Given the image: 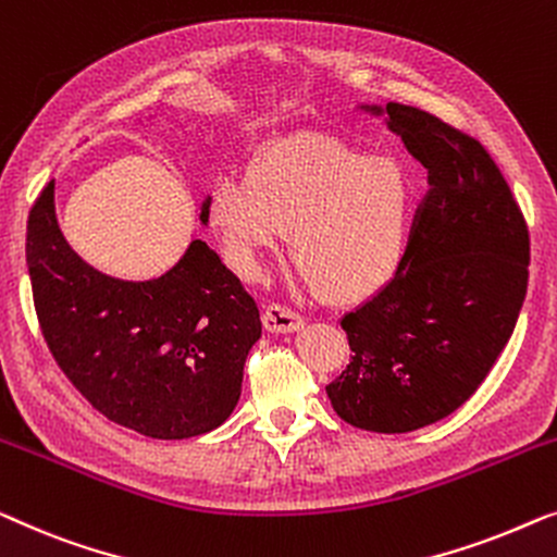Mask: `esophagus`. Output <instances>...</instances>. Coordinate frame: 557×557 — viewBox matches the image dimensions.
Returning <instances> with one entry per match:
<instances>
[{
    "mask_svg": "<svg viewBox=\"0 0 557 557\" xmlns=\"http://www.w3.org/2000/svg\"><path fill=\"white\" fill-rule=\"evenodd\" d=\"M262 323L270 333H295V331H300L305 320H302V315H297L293 308H287V305L270 302L262 312Z\"/></svg>",
    "mask_w": 557,
    "mask_h": 557,
    "instance_id": "obj_1",
    "label": "esophagus"
}]
</instances>
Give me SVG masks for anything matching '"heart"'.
<instances>
[{
  "instance_id": "b5f03b06",
  "label": "heart",
  "mask_w": 557,
  "mask_h": 557,
  "mask_svg": "<svg viewBox=\"0 0 557 557\" xmlns=\"http://www.w3.org/2000/svg\"><path fill=\"white\" fill-rule=\"evenodd\" d=\"M413 211L417 182L404 161L318 133L277 140L247 174L222 176L209 194V216L234 268L257 275L293 232L305 287L338 302L386 285Z\"/></svg>"
}]
</instances>
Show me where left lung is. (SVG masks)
Segmentation results:
<instances>
[{
	"instance_id": "left-lung-1",
	"label": "left lung",
	"mask_w": 557,
	"mask_h": 557,
	"mask_svg": "<svg viewBox=\"0 0 557 557\" xmlns=\"http://www.w3.org/2000/svg\"><path fill=\"white\" fill-rule=\"evenodd\" d=\"M363 111L388 115L429 191L396 275L341 320L350 363L325 391L350 426L406 434L449 417L487 379L528 293L530 234L480 140L421 108Z\"/></svg>"
}]
</instances>
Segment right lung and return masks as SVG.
Listing matches in <instances>:
<instances>
[{"mask_svg": "<svg viewBox=\"0 0 557 557\" xmlns=\"http://www.w3.org/2000/svg\"><path fill=\"white\" fill-rule=\"evenodd\" d=\"M27 268L47 348L92 409L151 438L199 436L230 419L262 323L207 242L194 239L156 280L108 277L62 237L50 182L27 219Z\"/></svg>", "mask_w": 557, "mask_h": 557, "instance_id": "add662e5", "label": "right lung"}]
</instances>
